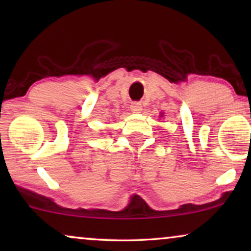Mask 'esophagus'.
Instances as JSON below:
<instances>
[{"instance_id":"1","label":"esophagus","mask_w":251,"mask_h":251,"mask_svg":"<svg viewBox=\"0 0 251 251\" xmlns=\"http://www.w3.org/2000/svg\"><path fill=\"white\" fill-rule=\"evenodd\" d=\"M142 107L143 106L139 101H133L132 104L130 105V109H131L133 113H140V111H142Z\"/></svg>"}]
</instances>
